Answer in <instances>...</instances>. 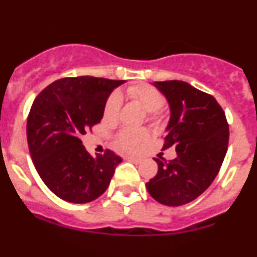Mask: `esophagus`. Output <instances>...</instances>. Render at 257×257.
<instances>
[{"mask_svg": "<svg viewBox=\"0 0 257 257\" xmlns=\"http://www.w3.org/2000/svg\"><path fill=\"white\" fill-rule=\"evenodd\" d=\"M127 161H130V162H134V163H140L142 162V160L140 158H138V157H127Z\"/></svg>", "mask_w": 257, "mask_h": 257, "instance_id": "obj_1", "label": "esophagus"}]
</instances>
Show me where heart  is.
I'll use <instances>...</instances> for the list:
<instances>
[{"label": "heart", "instance_id": "obj_1", "mask_svg": "<svg viewBox=\"0 0 257 257\" xmlns=\"http://www.w3.org/2000/svg\"><path fill=\"white\" fill-rule=\"evenodd\" d=\"M127 95L130 99L136 101L143 106L148 113H157L165 105V96L158 90L152 86H131L127 88ZM122 97L118 92H114L109 96L105 104V117H114L118 109L121 106ZM148 134L144 130H134V128H124L118 134L115 144L118 148L124 151H136L140 145L147 140Z\"/></svg>", "mask_w": 257, "mask_h": 257}]
</instances>
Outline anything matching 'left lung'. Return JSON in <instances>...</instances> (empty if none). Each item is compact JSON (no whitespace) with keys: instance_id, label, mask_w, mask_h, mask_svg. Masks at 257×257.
Masks as SVG:
<instances>
[{"instance_id":"left-lung-1","label":"left lung","mask_w":257,"mask_h":257,"mask_svg":"<svg viewBox=\"0 0 257 257\" xmlns=\"http://www.w3.org/2000/svg\"><path fill=\"white\" fill-rule=\"evenodd\" d=\"M153 86L170 106L163 149L174 147L176 158L154 160L158 172L147 183V189L162 205H187L219 174L229 142L225 113L215 97L188 82L174 79L153 82Z\"/></svg>"}]
</instances>
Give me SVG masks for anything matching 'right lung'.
<instances>
[{
  "instance_id": "1",
  "label": "right lung",
  "mask_w": 257,
  "mask_h": 257,
  "mask_svg": "<svg viewBox=\"0 0 257 257\" xmlns=\"http://www.w3.org/2000/svg\"><path fill=\"white\" fill-rule=\"evenodd\" d=\"M124 81L72 77L38 94L27 122L29 153L40 178L55 196L87 203L109 187L122 158L112 151L91 156L81 136L101 121L106 100Z\"/></svg>"
}]
</instances>
